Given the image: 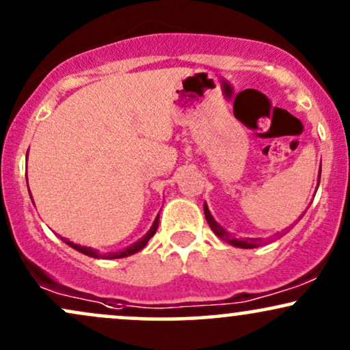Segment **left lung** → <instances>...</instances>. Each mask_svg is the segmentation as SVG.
<instances>
[{
    "label": "left lung",
    "instance_id": "8db88e82",
    "mask_svg": "<svg viewBox=\"0 0 350 350\" xmlns=\"http://www.w3.org/2000/svg\"><path fill=\"white\" fill-rule=\"evenodd\" d=\"M321 179V171H319V178ZM204 214H206V219L208 222V226H211L212 232L219 237V239L226 240V242H228L230 245H234V247H239V248H256L260 247V243H262V239H235V237H232L228 232L222 226H219V224L215 222V219L212 217L211 211H208L207 204H204Z\"/></svg>",
    "mask_w": 350,
    "mask_h": 350
}]
</instances>
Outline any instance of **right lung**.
Returning a JSON list of instances; mask_svg holds the SVG:
<instances>
[{
  "mask_svg": "<svg viewBox=\"0 0 350 350\" xmlns=\"http://www.w3.org/2000/svg\"><path fill=\"white\" fill-rule=\"evenodd\" d=\"M26 180H27V178H26ZM29 196H31V191H29ZM158 222H159V215L156 217L154 219V222H152V227L150 228V230H148V234L143 237V239H139L138 242H135L133 245H130V247L128 248H124V250H120V252H111V253H100L98 250H95V248H90V247H82V245H77V243H74V242H69V240H64V242H66L67 245H69V247H72V248H75V250L77 252H80V253H83V255H87V256H92V258H108V260H113V258H124V256H130V255H133V253H136V252H139L142 250V248H144V245H146L148 242H150V239L152 235L156 234V230H158Z\"/></svg>",
  "mask_w": 350,
  "mask_h": 350,
  "instance_id": "1",
  "label": "right lung"
}]
</instances>
